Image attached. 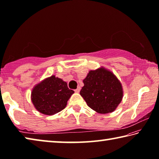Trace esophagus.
Listing matches in <instances>:
<instances>
[{
  "mask_svg": "<svg viewBox=\"0 0 159 159\" xmlns=\"http://www.w3.org/2000/svg\"><path fill=\"white\" fill-rule=\"evenodd\" d=\"M80 87H78V88H76V90H75L74 91H75V92H76V93H79L80 92Z\"/></svg>",
  "mask_w": 159,
  "mask_h": 159,
  "instance_id": "1",
  "label": "esophagus"
}]
</instances>
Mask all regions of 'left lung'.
Segmentation results:
<instances>
[{"instance_id":"obj_1","label":"left lung","mask_w":159,"mask_h":159,"mask_svg":"<svg viewBox=\"0 0 159 159\" xmlns=\"http://www.w3.org/2000/svg\"><path fill=\"white\" fill-rule=\"evenodd\" d=\"M83 83L80 95L90 108L99 114L113 112L122 100L121 83L103 67L90 71Z\"/></svg>"}]
</instances>
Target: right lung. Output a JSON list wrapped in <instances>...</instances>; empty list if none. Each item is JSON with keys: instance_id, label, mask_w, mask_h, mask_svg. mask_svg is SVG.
Instances as JSON below:
<instances>
[{"instance_id": "obj_1", "label": "right lung", "mask_w": 159, "mask_h": 159, "mask_svg": "<svg viewBox=\"0 0 159 159\" xmlns=\"http://www.w3.org/2000/svg\"><path fill=\"white\" fill-rule=\"evenodd\" d=\"M74 93L65 81L52 76L33 88L31 101L39 112L45 115H53L65 108L67 101Z\"/></svg>"}]
</instances>
